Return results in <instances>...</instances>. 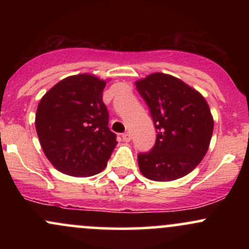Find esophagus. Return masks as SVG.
I'll use <instances>...</instances> for the list:
<instances>
[{"instance_id": "obj_1", "label": "esophagus", "mask_w": 249, "mask_h": 249, "mask_svg": "<svg viewBox=\"0 0 249 249\" xmlns=\"http://www.w3.org/2000/svg\"><path fill=\"white\" fill-rule=\"evenodd\" d=\"M122 138H123V142H128L131 141V134L128 133V132H126V133H123Z\"/></svg>"}]
</instances>
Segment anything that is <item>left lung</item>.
I'll use <instances>...</instances> for the list:
<instances>
[{
	"instance_id": "8db88e82",
	"label": "left lung",
	"mask_w": 249,
	"mask_h": 249,
	"mask_svg": "<svg viewBox=\"0 0 249 249\" xmlns=\"http://www.w3.org/2000/svg\"><path fill=\"white\" fill-rule=\"evenodd\" d=\"M150 107L157 141L138 156L142 174L154 181L187 176L210 147L214 121L205 97L177 77L154 72L134 82Z\"/></svg>"
}]
</instances>
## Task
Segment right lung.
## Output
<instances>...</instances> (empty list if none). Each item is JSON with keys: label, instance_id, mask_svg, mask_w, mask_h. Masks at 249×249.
I'll use <instances>...</instances> for the list:
<instances>
[{"label": "right lung", "instance_id": "add662e5", "mask_svg": "<svg viewBox=\"0 0 249 249\" xmlns=\"http://www.w3.org/2000/svg\"><path fill=\"white\" fill-rule=\"evenodd\" d=\"M105 85L99 77L79 73L59 81L39 101L36 132L45 157L59 172L91 177L107 166L118 142L107 127Z\"/></svg>", "mask_w": 249, "mask_h": 249}]
</instances>
